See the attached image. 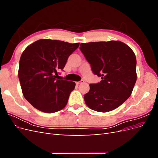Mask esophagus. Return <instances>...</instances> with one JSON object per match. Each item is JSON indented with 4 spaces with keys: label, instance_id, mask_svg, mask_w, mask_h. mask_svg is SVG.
I'll return each instance as SVG.
<instances>
[{
    "label": "esophagus",
    "instance_id": "esophagus-1",
    "mask_svg": "<svg viewBox=\"0 0 158 158\" xmlns=\"http://www.w3.org/2000/svg\"><path fill=\"white\" fill-rule=\"evenodd\" d=\"M84 80H81V81H80V82H76V84L77 85H79V84H82V83H84Z\"/></svg>",
    "mask_w": 158,
    "mask_h": 158
}]
</instances>
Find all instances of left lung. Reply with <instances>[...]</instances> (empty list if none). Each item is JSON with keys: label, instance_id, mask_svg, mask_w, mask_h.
I'll return each instance as SVG.
<instances>
[{"label": "left lung", "instance_id": "1", "mask_svg": "<svg viewBox=\"0 0 158 158\" xmlns=\"http://www.w3.org/2000/svg\"><path fill=\"white\" fill-rule=\"evenodd\" d=\"M80 51L94 74L102 78L89 84L84 101L91 109L106 113L113 111L131 96L137 79L135 52L119 41L81 44Z\"/></svg>", "mask_w": 158, "mask_h": 158}]
</instances>
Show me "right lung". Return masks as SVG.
I'll use <instances>...</instances> for the list:
<instances>
[{
    "label": "right lung",
    "instance_id": "add662e5",
    "mask_svg": "<svg viewBox=\"0 0 158 158\" xmlns=\"http://www.w3.org/2000/svg\"><path fill=\"white\" fill-rule=\"evenodd\" d=\"M80 43L40 40L23 51L19 63L18 78L23 96L32 106L52 113L64 108L75 82L59 80L69 56Z\"/></svg>",
    "mask_w": 158,
    "mask_h": 158
}]
</instances>
